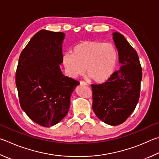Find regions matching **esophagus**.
<instances>
[{"label": "esophagus", "mask_w": 159, "mask_h": 159, "mask_svg": "<svg viewBox=\"0 0 159 159\" xmlns=\"http://www.w3.org/2000/svg\"><path fill=\"white\" fill-rule=\"evenodd\" d=\"M80 85H88L87 83L85 82V81H82V80H81V81H80Z\"/></svg>", "instance_id": "esophagus-1"}]
</instances>
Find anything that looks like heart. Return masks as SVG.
<instances>
[{
  "mask_svg": "<svg viewBox=\"0 0 159 159\" xmlns=\"http://www.w3.org/2000/svg\"><path fill=\"white\" fill-rule=\"evenodd\" d=\"M62 65L66 74L76 78L86 73L96 83L110 79L117 65V51L111 43L85 40L77 44L71 53L64 54Z\"/></svg>",
  "mask_w": 159,
  "mask_h": 159,
  "instance_id": "heart-1",
  "label": "heart"
}]
</instances>
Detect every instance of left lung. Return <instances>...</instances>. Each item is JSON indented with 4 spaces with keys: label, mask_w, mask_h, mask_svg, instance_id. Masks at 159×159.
<instances>
[{
    "label": "left lung",
    "mask_w": 159,
    "mask_h": 159,
    "mask_svg": "<svg viewBox=\"0 0 159 159\" xmlns=\"http://www.w3.org/2000/svg\"><path fill=\"white\" fill-rule=\"evenodd\" d=\"M122 66L107 81L91 85L92 109L103 122L117 126L134 111L140 97L142 67L137 52L122 34L112 33Z\"/></svg>",
    "instance_id": "obj_1"
}]
</instances>
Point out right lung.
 <instances>
[{
    "instance_id": "right-lung-1",
    "label": "right lung",
    "mask_w": 159,
    "mask_h": 159,
    "mask_svg": "<svg viewBox=\"0 0 159 159\" xmlns=\"http://www.w3.org/2000/svg\"><path fill=\"white\" fill-rule=\"evenodd\" d=\"M65 36L61 32H37L22 51L16 69L21 107L32 120L44 127L56 125L67 115L71 93L79 85L60 68Z\"/></svg>"
}]
</instances>
